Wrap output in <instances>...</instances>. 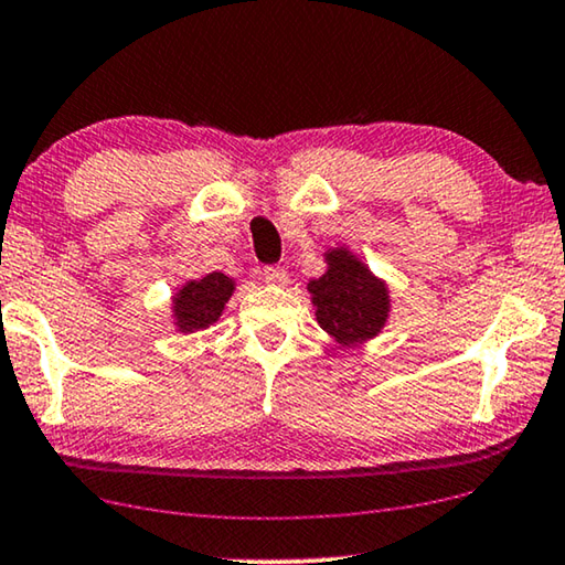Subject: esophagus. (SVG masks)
Returning a JSON list of instances; mask_svg holds the SVG:
<instances>
[{"mask_svg": "<svg viewBox=\"0 0 565 565\" xmlns=\"http://www.w3.org/2000/svg\"><path fill=\"white\" fill-rule=\"evenodd\" d=\"M265 282L270 285H285L288 282V273H285V267H265Z\"/></svg>", "mask_w": 565, "mask_h": 565, "instance_id": "34e87169", "label": "esophagus"}]
</instances>
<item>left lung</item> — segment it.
Here are the masks:
<instances>
[{
    "label": "left lung",
    "mask_w": 565,
    "mask_h": 565,
    "mask_svg": "<svg viewBox=\"0 0 565 565\" xmlns=\"http://www.w3.org/2000/svg\"><path fill=\"white\" fill-rule=\"evenodd\" d=\"M323 263L326 273L308 280L318 326L349 349L376 338L392 312L388 282L373 275L345 245L326 249Z\"/></svg>",
    "instance_id": "1"
}]
</instances>
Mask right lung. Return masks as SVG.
Listing matches in <instances>:
<instances>
[{
    "instance_id": "obj_1",
    "label": "right lung",
    "mask_w": 565,
    "mask_h": 565,
    "mask_svg": "<svg viewBox=\"0 0 565 565\" xmlns=\"http://www.w3.org/2000/svg\"><path fill=\"white\" fill-rule=\"evenodd\" d=\"M237 280L220 270L189 280L171 295V323L179 333H196L220 320Z\"/></svg>"
}]
</instances>
